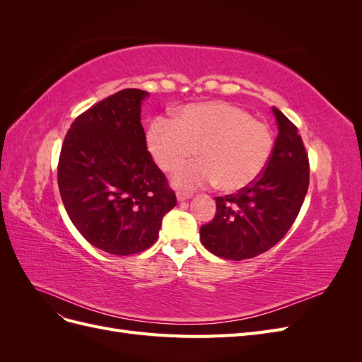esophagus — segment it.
Segmentation results:
<instances>
[{"mask_svg":"<svg viewBox=\"0 0 362 362\" xmlns=\"http://www.w3.org/2000/svg\"><path fill=\"white\" fill-rule=\"evenodd\" d=\"M192 198L190 192H177V199L178 201H187Z\"/></svg>","mask_w":362,"mask_h":362,"instance_id":"esophagus-1","label":"esophagus"}]
</instances>
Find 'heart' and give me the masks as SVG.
I'll return each instance as SVG.
<instances>
[{
  "mask_svg": "<svg viewBox=\"0 0 362 362\" xmlns=\"http://www.w3.org/2000/svg\"><path fill=\"white\" fill-rule=\"evenodd\" d=\"M146 145L157 166L177 172L193 154L199 161L175 175L182 187L213 184L223 192L246 189L264 172L273 152L270 128L226 101L184 105L170 122L152 120Z\"/></svg>",
  "mask_w": 362,
  "mask_h": 362,
  "instance_id": "heart-1",
  "label": "heart"
}]
</instances>
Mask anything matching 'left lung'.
Instances as JSON below:
<instances>
[{"label": "left lung", "instance_id": "8db88e82", "mask_svg": "<svg viewBox=\"0 0 362 362\" xmlns=\"http://www.w3.org/2000/svg\"><path fill=\"white\" fill-rule=\"evenodd\" d=\"M278 137L258 180L235 194L217 196L216 216L201 226V242L225 259L258 257L288 233L310 185V160L291 120L273 107Z\"/></svg>", "mask_w": 362, "mask_h": 362}]
</instances>
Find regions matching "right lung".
<instances>
[{
	"instance_id": "obj_1",
	"label": "right lung",
	"mask_w": 362,
	"mask_h": 362,
	"mask_svg": "<svg viewBox=\"0 0 362 362\" xmlns=\"http://www.w3.org/2000/svg\"><path fill=\"white\" fill-rule=\"evenodd\" d=\"M146 96L124 89L76 116L59 157V190L69 218L87 242L112 255L151 247L163 216L177 205L146 148L140 124Z\"/></svg>"
}]
</instances>
